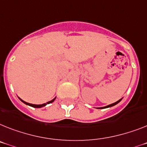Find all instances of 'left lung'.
<instances>
[{
    "instance_id": "left-lung-1",
    "label": "left lung",
    "mask_w": 147,
    "mask_h": 147,
    "mask_svg": "<svg viewBox=\"0 0 147 147\" xmlns=\"http://www.w3.org/2000/svg\"><path fill=\"white\" fill-rule=\"evenodd\" d=\"M121 100H122V98H121V99H119V100H118L117 102H114V103H113V104H111V105H109L105 106V107H102V108H98V109H104V108H110V107H112V106H114V105H117V104H118V103H119V102H120V101H121Z\"/></svg>"
}]
</instances>
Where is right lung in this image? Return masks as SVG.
<instances>
[{"label": "right lung", "instance_id": "obj_1", "mask_svg": "<svg viewBox=\"0 0 147 147\" xmlns=\"http://www.w3.org/2000/svg\"><path fill=\"white\" fill-rule=\"evenodd\" d=\"M55 98H56V97H55V98H54V99H52V100H51V101H49V102H47V103H44V104H42V105L30 104V103H28V102H24V101H23V100H22V99H21L20 98H19V99H20V100L22 101V102H23V103H24V104L28 105H29V106H31V107H33V108H42V107H44V106L46 105L47 104H50V103H51V102H54V101L55 100Z\"/></svg>", "mask_w": 147, "mask_h": 147}]
</instances>
